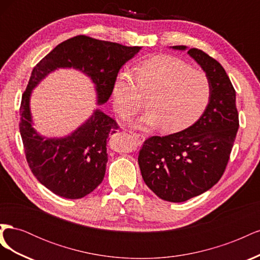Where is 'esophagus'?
Instances as JSON below:
<instances>
[{
  "label": "esophagus",
  "mask_w": 260,
  "mask_h": 260,
  "mask_svg": "<svg viewBox=\"0 0 260 260\" xmlns=\"http://www.w3.org/2000/svg\"><path fill=\"white\" fill-rule=\"evenodd\" d=\"M129 133H130L131 138H132L133 140H136L138 143H142V141L144 140L143 136H141V135H139V133H136V132H133V131H129Z\"/></svg>",
  "instance_id": "obj_1"
}]
</instances>
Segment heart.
Segmentation results:
<instances>
[{
	"label": "heart",
	"mask_w": 260,
	"mask_h": 260,
	"mask_svg": "<svg viewBox=\"0 0 260 260\" xmlns=\"http://www.w3.org/2000/svg\"><path fill=\"white\" fill-rule=\"evenodd\" d=\"M148 111L140 125L177 132L190 127L206 111L211 98V84L206 74L169 55L144 59L129 73L117 76L113 86L114 106L123 118L131 117L143 106Z\"/></svg>",
	"instance_id": "b5f03b06"
}]
</instances>
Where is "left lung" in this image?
Here are the masks:
<instances>
[{
  "label": "left lung",
  "instance_id": "1",
  "mask_svg": "<svg viewBox=\"0 0 260 260\" xmlns=\"http://www.w3.org/2000/svg\"><path fill=\"white\" fill-rule=\"evenodd\" d=\"M185 50L184 45L172 46ZM188 55L211 84L206 111L191 127L144 141L139 166L144 182L164 201L180 203L201 195L222 177L239 129L235 90L220 62L199 49Z\"/></svg>",
  "mask_w": 260,
  "mask_h": 260
}]
</instances>
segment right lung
Wrapping results in <instances>:
<instances>
[{
  "instance_id": "right-lung-1",
  "label": "right lung",
  "mask_w": 260,
  "mask_h": 260,
  "mask_svg": "<svg viewBox=\"0 0 260 260\" xmlns=\"http://www.w3.org/2000/svg\"><path fill=\"white\" fill-rule=\"evenodd\" d=\"M140 50L141 46H125L82 35L61 42L35 66L21 96L19 131L31 172L54 194L77 200L95 190L105 176L107 138L119 125L96 109L70 136L43 138L31 125V91L53 70L73 67L91 77L98 103L104 104L112 95L120 68Z\"/></svg>"
}]
</instances>
